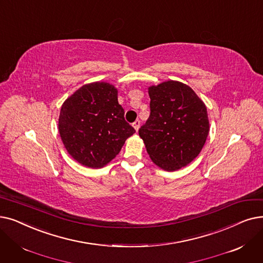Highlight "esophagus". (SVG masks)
Masks as SVG:
<instances>
[{
  "label": "esophagus",
  "instance_id": "obj_1",
  "mask_svg": "<svg viewBox=\"0 0 263 263\" xmlns=\"http://www.w3.org/2000/svg\"><path fill=\"white\" fill-rule=\"evenodd\" d=\"M140 125H141V121H140V120H135V121L133 122V128L135 129V131H136V132L139 131V129H140Z\"/></svg>",
  "mask_w": 263,
  "mask_h": 263
}]
</instances>
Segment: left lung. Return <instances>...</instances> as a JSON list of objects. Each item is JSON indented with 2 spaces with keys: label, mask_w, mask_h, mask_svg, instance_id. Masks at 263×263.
I'll return each mask as SVG.
<instances>
[{
  "label": "left lung",
  "mask_w": 263,
  "mask_h": 263,
  "mask_svg": "<svg viewBox=\"0 0 263 263\" xmlns=\"http://www.w3.org/2000/svg\"><path fill=\"white\" fill-rule=\"evenodd\" d=\"M151 116L139 130L153 162L167 172L188 165L210 132L208 109L188 85L166 81L148 88Z\"/></svg>",
  "instance_id": "obj_1"
}]
</instances>
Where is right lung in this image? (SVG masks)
Wrapping results in <instances>:
<instances>
[{
	"label": "right lung",
	"mask_w": 263,
	"mask_h": 263,
	"mask_svg": "<svg viewBox=\"0 0 263 263\" xmlns=\"http://www.w3.org/2000/svg\"><path fill=\"white\" fill-rule=\"evenodd\" d=\"M59 133L78 163L100 168L115 158L135 130L124 120L117 88L105 82L82 86L61 106Z\"/></svg>",
	"instance_id": "obj_1"
}]
</instances>
